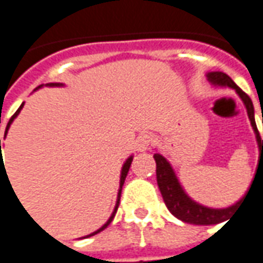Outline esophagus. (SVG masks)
Masks as SVG:
<instances>
[{
	"label": "esophagus",
	"instance_id": "esophagus-1",
	"mask_svg": "<svg viewBox=\"0 0 263 263\" xmlns=\"http://www.w3.org/2000/svg\"><path fill=\"white\" fill-rule=\"evenodd\" d=\"M156 142V136L153 133H143L136 140V149L137 152H146L149 150Z\"/></svg>",
	"mask_w": 263,
	"mask_h": 263
}]
</instances>
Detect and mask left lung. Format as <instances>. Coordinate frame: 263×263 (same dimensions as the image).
I'll use <instances>...</instances> for the list:
<instances>
[{
  "instance_id": "obj_1",
  "label": "left lung",
  "mask_w": 263,
  "mask_h": 263,
  "mask_svg": "<svg viewBox=\"0 0 263 263\" xmlns=\"http://www.w3.org/2000/svg\"><path fill=\"white\" fill-rule=\"evenodd\" d=\"M208 77L211 80L212 83L219 84V86H228L232 87L236 90V93L240 96V99L243 100L248 110V116L251 119L252 123V127L256 133V140H258V146H259V166L260 162H263V140L260 137L258 127H256V123H255V116H253V104L251 97L242 91L235 83L233 80L228 76V74L222 73V71H213V73L208 74ZM156 160V177H157V184H159V189L162 193L163 200L167 206V209L173 216H176L177 219L183 220L186 223H192V225H216L220 223L226 219L229 218V213L232 211H235L239 204L243 203L246 195L242 200H239L238 203L233 204L231 208H226V209H209V208H204L202 204L196 203L190 199L183 189L180 187V184L177 182L176 176H175V172L170 167L169 162L163 157L162 155L156 153L155 155ZM258 166V167H259ZM253 183V182H252ZM251 190V189H249ZM249 193V192H248Z\"/></svg>"
}]
</instances>
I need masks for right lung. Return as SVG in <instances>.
<instances>
[{"mask_svg":"<svg viewBox=\"0 0 263 263\" xmlns=\"http://www.w3.org/2000/svg\"><path fill=\"white\" fill-rule=\"evenodd\" d=\"M50 86H59V84H50ZM23 106L24 104H21L20 106V108H18L17 111L15 113L12 114V117L10 119V121H8V124H7V128H5V135H7V130H8V127H10V124L12 123V120L15 119L18 116V113H20V110L23 108ZM132 160H133V157H128L127 159V162L124 163V166H123V169H121V177H120V190H119V197H117V203H116V208H114V212H113V215L110 216V219L107 220V223L104 226H101L100 229L99 231H96L94 233H91V235H88V236H93V235H96V233H99V232H101L103 229H106L110 223H111V220H113L114 218V215H116V212H117V208H119V203H120V195H121V187H123V183H124V180H126V176H127V173H128V169H130V164H132ZM4 170H5V167H4V163H3V167H1V176H3V173H4ZM7 173V172H5ZM8 177V176H7Z\"/></svg>","mask_w":263,"mask_h":263,"instance_id":"add662e5","label":"right lung"}]
</instances>
